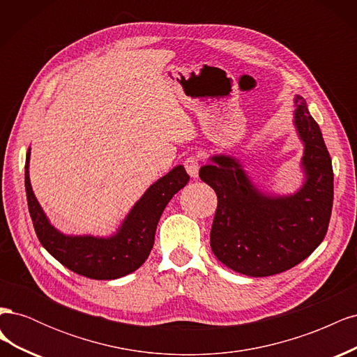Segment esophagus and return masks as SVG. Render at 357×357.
<instances>
[{"instance_id": "34e87169", "label": "esophagus", "mask_w": 357, "mask_h": 357, "mask_svg": "<svg viewBox=\"0 0 357 357\" xmlns=\"http://www.w3.org/2000/svg\"><path fill=\"white\" fill-rule=\"evenodd\" d=\"M185 168H186L188 174L192 178H198V176H199V159L197 156H189L185 160Z\"/></svg>"}]
</instances>
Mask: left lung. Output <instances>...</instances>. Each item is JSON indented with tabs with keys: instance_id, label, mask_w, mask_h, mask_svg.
Listing matches in <instances>:
<instances>
[{
	"instance_id": "1",
	"label": "left lung",
	"mask_w": 357,
	"mask_h": 357,
	"mask_svg": "<svg viewBox=\"0 0 357 357\" xmlns=\"http://www.w3.org/2000/svg\"><path fill=\"white\" fill-rule=\"evenodd\" d=\"M294 128L304 147L302 183L294 193L264 189L240 158L210 156L199 169L218 195L210 244L214 256L232 271L268 277L294 268L323 241L333 201L332 160L321 131L301 95L294 98Z\"/></svg>"
}]
</instances>
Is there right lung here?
I'll use <instances>...</instances> for the list:
<instances>
[{"label":"right lung","instance_id":"right-lung-1","mask_svg":"<svg viewBox=\"0 0 357 357\" xmlns=\"http://www.w3.org/2000/svg\"><path fill=\"white\" fill-rule=\"evenodd\" d=\"M29 159L31 147L25 162V189L29 214L41 245L73 273L93 280L121 278L144 264L153 248L156 226L167 204L189 181L185 167L177 165L147 188L113 234L68 235L50 223L37 201L29 180Z\"/></svg>","mask_w":357,"mask_h":357}]
</instances>
